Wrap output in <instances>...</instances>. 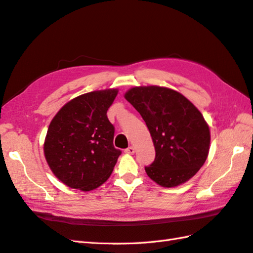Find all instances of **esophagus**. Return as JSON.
I'll use <instances>...</instances> for the list:
<instances>
[{
  "label": "esophagus",
  "mask_w": 253,
  "mask_h": 253,
  "mask_svg": "<svg viewBox=\"0 0 253 253\" xmlns=\"http://www.w3.org/2000/svg\"><path fill=\"white\" fill-rule=\"evenodd\" d=\"M125 153L133 154V153H135V148H133L132 146H131V147H128L127 149H125Z\"/></svg>",
  "instance_id": "obj_1"
}]
</instances>
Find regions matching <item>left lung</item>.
I'll list each match as a JSON object with an SVG mask.
<instances>
[{
	"label": "left lung",
	"mask_w": 253,
	"mask_h": 253,
	"mask_svg": "<svg viewBox=\"0 0 253 253\" xmlns=\"http://www.w3.org/2000/svg\"><path fill=\"white\" fill-rule=\"evenodd\" d=\"M146 122L155 148V159L146 166L148 176L163 187L190 179L206 162L210 130L191 102L169 88L136 87L125 94Z\"/></svg>",
	"instance_id": "8db88e82"
}]
</instances>
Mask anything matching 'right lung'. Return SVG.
Listing matches in <instances>:
<instances>
[{
    "mask_svg": "<svg viewBox=\"0 0 253 253\" xmlns=\"http://www.w3.org/2000/svg\"><path fill=\"white\" fill-rule=\"evenodd\" d=\"M117 90L93 91L69 101L47 129L44 155L64 184L89 191L109 178L121 150L114 148L115 128L106 112Z\"/></svg>",
    "mask_w": 253,
    "mask_h": 253,
    "instance_id": "add662e5",
    "label": "right lung"
}]
</instances>
